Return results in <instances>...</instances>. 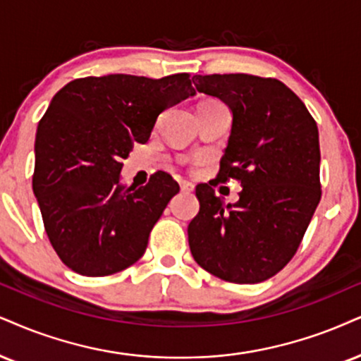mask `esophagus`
I'll list each match as a JSON object with an SVG mask.
<instances>
[{"mask_svg": "<svg viewBox=\"0 0 361 361\" xmlns=\"http://www.w3.org/2000/svg\"><path fill=\"white\" fill-rule=\"evenodd\" d=\"M180 190H182V192H192L194 184H192V182H189V180H182L180 182Z\"/></svg>", "mask_w": 361, "mask_h": 361, "instance_id": "1", "label": "esophagus"}]
</instances>
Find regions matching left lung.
Segmentation results:
<instances>
[{
  "instance_id": "8db88e82",
  "label": "left lung",
  "mask_w": 361,
  "mask_h": 361,
  "mask_svg": "<svg viewBox=\"0 0 361 361\" xmlns=\"http://www.w3.org/2000/svg\"><path fill=\"white\" fill-rule=\"evenodd\" d=\"M192 80L233 114L219 180H241L243 190L238 202L226 204L211 185H197L190 252L224 281L261 283L295 256L322 199L317 122L279 80L246 73Z\"/></svg>"
}]
</instances>
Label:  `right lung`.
Here are the masks:
<instances>
[{"label":"right lung","instance_id":"obj_1","mask_svg":"<svg viewBox=\"0 0 361 361\" xmlns=\"http://www.w3.org/2000/svg\"><path fill=\"white\" fill-rule=\"evenodd\" d=\"M188 73L66 83L39 120L33 192L53 249L83 276L118 273L139 261L179 184L155 172L142 188L122 182V159L145 144L157 117L194 97Z\"/></svg>","mask_w":361,"mask_h":361}]
</instances>
